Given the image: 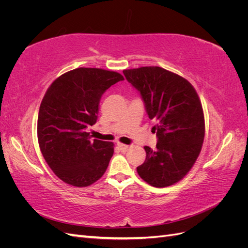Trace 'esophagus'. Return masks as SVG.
<instances>
[{
    "label": "esophagus",
    "instance_id": "34e87169",
    "mask_svg": "<svg viewBox=\"0 0 248 248\" xmlns=\"http://www.w3.org/2000/svg\"><path fill=\"white\" fill-rule=\"evenodd\" d=\"M117 146L120 150H122V151H127V150H128V148H129L128 145H124V144H122V142H118Z\"/></svg>",
    "mask_w": 248,
    "mask_h": 248
}]
</instances>
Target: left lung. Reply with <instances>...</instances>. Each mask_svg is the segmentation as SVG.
<instances>
[{
	"label": "left lung",
	"instance_id": "obj_1",
	"mask_svg": "<svg viewBox=\"0 0 248 248\" xmlns=\"http://www.w3.org/2000/svg\"><path fill=\"white\" fill-rule=\"evenodd\" d=\"M138 89L149 118L155 121L156 150H146V160L137 168L154 187L174 185L188 174L201 153L205 117L196 89L186 78L158 66L123 70Z\"/></svg>",
	"mask_w": 248,
	"mask_h": 248
}]
</instances>
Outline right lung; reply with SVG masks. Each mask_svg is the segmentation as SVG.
<instances>
[{"instance_id":"1","label":"right lung","mask_w":248,"mask_h":248,"mask_svg":"<svg viewBox=\"0 0 248 248\" xmlns=\"http://www.w3.org/2000/svg\"><path fill=\"white\" fill-rule=\"evenodd\" d=\"M123 79L116 71L80 67L62 74L46 90L37 137L43 158L63 182L87 187L106 172L114 142L92 140L87 127L97 121L102 94Z\"/></svg>"}]
</instances>
